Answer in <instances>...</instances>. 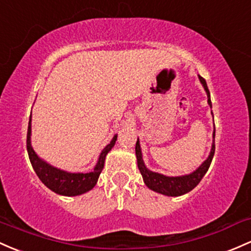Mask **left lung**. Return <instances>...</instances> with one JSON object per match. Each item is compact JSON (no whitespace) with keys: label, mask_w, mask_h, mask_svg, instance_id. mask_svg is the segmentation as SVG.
Segmentation results:
<instances>
[{"label":"left lung","mask_w":251,"mask_h":251,"mask_svg":"<svg viewBox=\"0 0 251 251\" xmlns=\"http://www.w3.org/2000/svg\"><path fill=\"white\" fill-rule=\"evenodd\" d=\"M200 82H201L203 89L206 90V94H207V102L210 104L212 108V102H211V95L210 90H208L206 81L202 78L201 76H199ZM216 136V128L213 131V139ZM214 150H216V145H214V140L212 143V149L211 152L208 155L207 159L202 162L201 166L198 169H195L194 172L191 173L188 175H182V176H166L163 174H158V173L151 172L145 167L144 161H143V155L142 150H140V144L139 139L136 143V156H137V164H138V169L140 174L143 176V180L144 183L147 184L151 191L161 193L163 195H168V197H180V195L186 194V193L191 192L193 188L199 184L201 178L205 176L207 173L208 168L211 166L212 158L214 156Z\"/></svg>","instance_id":"8db88e82"}]
</instances>
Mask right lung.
Segmentation results:
<instances>
[{
    "label": "right lung",
    "instance_id": "1",
    "mask_svg": "<svg viewBox=\"0 0 251 251\" xmlns=\"http://www.w3.org/2000/svg\"><path fill=\"white\" fill-rule=\"evenodd\" d=\"M31 121H32V113L28 123V130H27V152H28L29 161L34 169L35 174L40 178V181L51 189L52 192L57 193L59 195H65V197H76L81 195L83 193L89 192L90 189L94 188V186L98 182L99 176L102 172L104 166V159H106L107 153L112 150V148L115 145L118 134L113 137L108 145L101 151L99 156V161L96 166L90 173H68L64 170H60L58 168L52 167L51 164L46 163L45 161L40 158L33 150L31 144Z\"/></svg>",
    "mask_w": 251,
    "mask_h": 251
}]
</instances>
